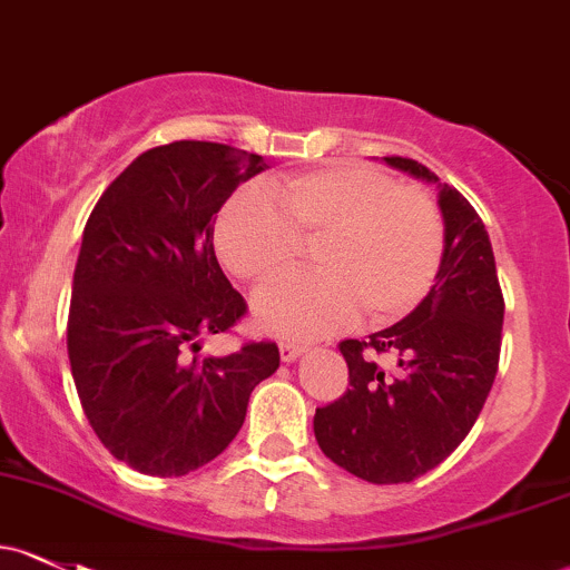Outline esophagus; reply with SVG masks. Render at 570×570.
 Wrapping results in <instances>:
<instances>
[{
  "instance_id": "esophagus-1",
  "label": "esophagus",
  "mask_w": 570,
  "mask_h": 570,
  "mask_svg": "<svg viewBox=\"0 0 570 570\" xmlns=\"http://www.w3.org/2000/svg\"><path fill=\"white\" fill-rule=\"evenodd\" d=\"M278 352H281V361H284V363H295L297 357H301L303 352H305V346L292 344V341H281Z\"/></svg>"
}]
</instances>
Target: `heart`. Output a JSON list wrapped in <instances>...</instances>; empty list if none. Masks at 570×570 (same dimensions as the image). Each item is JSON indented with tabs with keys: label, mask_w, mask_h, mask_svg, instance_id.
Here are the masks:
<instances>
[{
	"label": "heart",
	"mask_w": 570,
	"mask_h": 570,
	"mask_svg": "<svg viewBox=\"0 0 570 570\" xmlns=\"http://www.w3.org/2000/svg\"><path fill=\"white\" fill-rule=\"evenodd\" d=\"M275 202L239 190L215 224V248L237 278L265 286L295 267L301 245L320 243L314 281L269 286L254 301L256 325L286 338H322L361 308L387 325L423 303L445 254L434 202L363 164L286 177Z\"/></svg>",
	"instance_id": "1"
}]
</instances>
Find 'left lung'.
<instances>
[{"label": "left lung", "instance_id": "8db88e82", "mask_svg": "<svg viewBox=\"0 0 570 570\" xmlns=\"http://www.w3.org/2000/svg\"><path fill=\"white\" fill-rule=\"evenodd\" d=\"M436 185L445 254L423 303L368 341H341L350 387L314 415L322 453L368 483H410L461 445L481 415L500 363L502 303L489 232L470 202L410 158H382ZM365 348L396 355L393 372Z\"/></svg>", "mask_w": 570, "mask_h": 570}]
</instances>
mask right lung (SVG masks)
Masks as SVG:
<instances>
[{
    "label": "right lung",
    "instance_id": "obj_1",
    "mask_svg": "<svg viewBox=\"0 0 570 570\" xmlns=\"http://www.w3.org/2000/svg\"><path fill=\"white\" fill-rule=\"evenodd\" d=\"M269 169L215 141L141 153L83 226L68 316V357L83 415L114 459L144 475H188L229 448L278 346L199 357L229 331L243 295L215 259L213 226L237 185Z\"/></svg>",
    "mask_w": 570,
    "mask_h": 570
}]
</instances>
